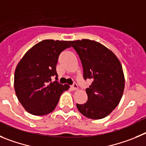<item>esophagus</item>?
Wrapping results in <instances>:
<instances>
[{
  "label": "esophagus",
  "instance_id": "obj_1",
  "mask_svg": "<svg viewBox=\"0 0 146 146\" xmlns=\"http://www.w3.org/2000/svg\"><path fill=\"white\" fill-rule=\"evenodd\" d=\"M70 87H71V89L73 90H76V89H78V85H77L76 83H73V84Z\"/></svg>",
  "mask_w": 146,
  "mask_h": 146
}]
</instances>
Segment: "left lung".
Here are the masks:
<instances>
[{"label":"left lung","instance_id":"obj_1","mask_svg":"<svg viewBox=\"0 0 146 146\" xmlns=\"http://www.w3.org/2000/svg\"><path fill=\"white\" fill-rule=\"evenodd\" d=\"M81 60L84 79L92 82L86 89L84 104H76L82 115L100 119L119 105L124 89V76L120 62L108 48L94 40L83 39L69 42Z\"/></svg>","mask_w":146,"mask_h":146}]
</instances>
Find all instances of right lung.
<instances>
[{
  "mask_svg": "<svg viewBox=\"0 0 146 146\" xmlns=\"http://www.w3.org/2000/svg\"><path fill=\"white\" fill-rule=\"evenodd\" d=\"M70 47L69 41L44 40L29 49L17 66L14 89L26 111L35 115L52 112L68 85L57 81L56 65L62 51ZM55 76V81L51 82Z\"/></svg>",
  "mask_w": 146,
  "mask_h": 146,
  "instance_id": "add662e5",
  "label": "right lung"
}]
</instances>
